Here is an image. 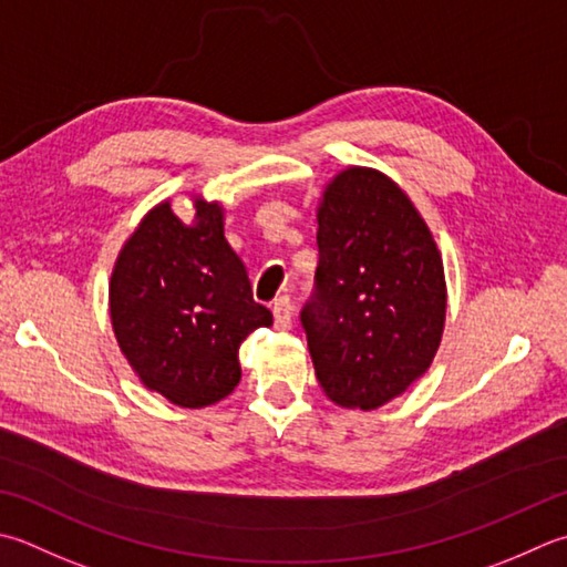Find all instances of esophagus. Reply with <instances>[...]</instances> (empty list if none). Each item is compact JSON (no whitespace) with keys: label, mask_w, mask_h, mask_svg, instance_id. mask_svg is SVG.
I'll return each mask as SVG.
<instances>
[{"label":"esophagus","mask_w":567,"mask_h":567,"mask_svg":"<svg viewBox=\"0 0 567 567\" xmlns=\"http://www.w3.org/2000/svg\"><path fill=\"white\" fill-rule=\"evenodd\" d=\"M272 317L277 329H290L292 327V302L290 297H277L272 305Z\"/></svg>","instance_id":"obj_1"}]
</instances>
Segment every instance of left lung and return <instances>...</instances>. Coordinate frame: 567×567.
<instances>
[{
  "mask_svg": "<svg viewBox=\"0 0 567 567\" xmlns=\"http://www.w3.org/2000/svg\"><path fill=\"white\" fill-rule=\"evenodd\" d=\"M319 265L302 307L324 393L343 408L393 401L435 359L447 312L440 250L403 188L351 166L317 214Z\"/></svg>",
  "mask_w": 567,
  "mask_h": 567,
  "instance_id": "8db88e82",
  "label": "left lung"
}]
</instances>
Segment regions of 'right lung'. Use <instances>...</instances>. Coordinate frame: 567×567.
Segmentation results:
<instances>
[{"instance_id": "right-lung-1", "label": "right lung", "mask_w": 567, "mask_h": 567, "mask_svg": "<svg viewBox=\"0 0 567 567\" xmlns=\"http://www.w3.org/2000/svg\"><path fill=\"white\" fill-rule=\"evenodd\" d=\"M194 224L154 206L122 248L110 280V317L132 369L182 408L214 405L240 381L238 349L270 327L246 265L224 236V208L194 202Z\"/></svg>"}]
</instances>
